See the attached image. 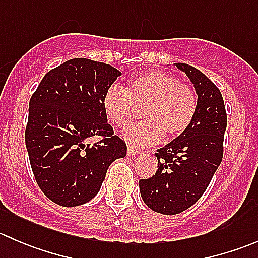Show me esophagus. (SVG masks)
Returning <instances> with one entry per match:
<instances>
[{
    "label": "esophagus",
    "instance_id": "34e87169",
    "mask_svg": "<svg viewBox=\"0 0 258 258\" xmlns=\"http://www.w3.org/2000/svg\"><path fill=\"white\" fill-rule=\"evenodd\" d=\"M139 153H141V151L136 150V148L132 147V146H128V147H127V155H128L130 157H135V156L139 155Z\"/></svg>",
    "mask_w": 258,
    "mask_h": 258
}]
</instances>
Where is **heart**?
<instances>
[{
	"instance_id": "obj_1",
	"label": "heart",
	"mask_w": 258,
	"mask_h": 258,
	"mask_svg": "<svg viewBox=\"0 0 258 258\" xmlns=\"http://www.w3.org/2000/svg\"><path fill=\"white\" fill-rule=\"evenodd\" d=\"M134 102L145 105L146 121L130 124L122 139L134 147H147L166 135L176 139L191 126L197 110V100L188 85L179 83L173 75L150 71L140 75L127 86H110L102 96V110L108 122L122 127L131 119Z\"/></svg>"
}]
</instances>
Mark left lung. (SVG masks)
<instances>
[{
  "label": "left lung",
  "instance_id": "1",
  "mask_svg": "<svg viewBox=\"0 0 258 258\" xmlns=\"http://www.w3.org/2000/svg\"><path fill=\"white\" fill-rule=\"evenodd\" d=\"M194 85L197 110L183 135L158 148L155 175L140 179L144 202L155 212L177 215L205 194L223 156L227 114L220 90L201 71L175 63Z\"/></svg>",
  "mask_w": 258,
  "mask_h": 258
}]
</instances>
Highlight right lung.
Returning a JSON list of instances; mask_svg holds the SVG:
<instances>
[{"instance_id":"1","label":"right lung","mask_w":258,"mask_h":258,"mask_svg":"<svg viewBox=\"0 0 258 258\" xmlns=\"http://www.w3.org/2000/svg\"><path fill=\"white\" fill-rule=\"evenodd\" d=\"M121 75L110 64L70 59L46 74L31 97L25 134L31 167L41 191L59 206L91 201L111 163L126 156L102 110L103 93ZM93 136L104 139L87 144Z\"/></svg>"}]
</instances>
